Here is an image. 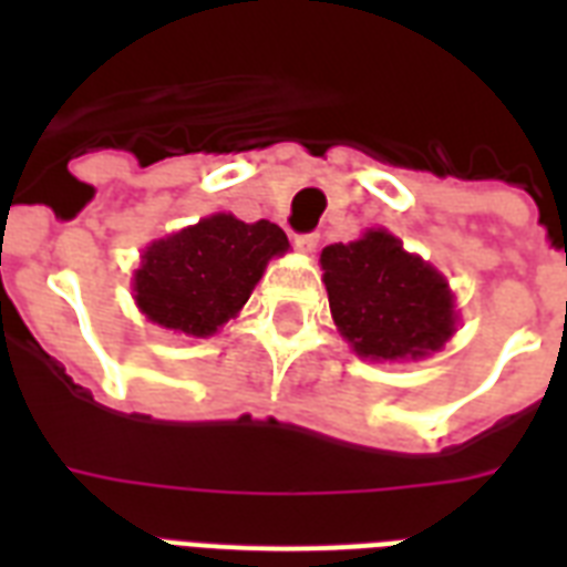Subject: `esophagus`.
I'll return each instance as SVG.
<instances>
[{"label": "esophagus", "mask_w": 567, "mask_h": 567, "mask_svg": "<svg viewBox=\"0 0 567 567\" xmlns=\"http://www.w3.org/2000/svg\"><path fill=\"white\" fill-rule=\"evenodd\" d=\"M320 235L318 231H302V235H293V244L302 249V252H311V249L318 247Z\"/></svg>", "instance_id": "obj_1"}]
</instances>
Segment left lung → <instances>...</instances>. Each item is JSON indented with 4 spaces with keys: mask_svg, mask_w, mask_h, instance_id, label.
I'll list each match as a JSON object with an SVG mask.
<instances>
[{
    "mask_svg": "<svg viewBox=\"0 0 567 567\" xmlns=\"http://www.w3.org/2000/svg\"><path fill=\"white\" fill-rule=\"evenodd\" d=\"M329 309L359 355L405 359L439 350L453 336L447 282L388 231L320 252Z\"/></svg>",
    "mask_w": 567,
    "mask_h": 567,
    "instance_id": "1",
    "label": "left lung"
}]
</instances>
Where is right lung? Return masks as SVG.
<instances>
[{
	"mask_svg": "<svg viewBox=\"0 0 567 567\" xmlns=\"http://www.w3.org/2000/svg\"><path fill=\"white\" fill-rule=\"evenodd\" d=\"M285 249L288 238L276 223L214 214L146 247L135 274V300L153 323L185 336H212L238 315L267 261Z\"/></svg>",
	"mask_w": 567,
	"mask_h": 567,
	"instance_id": "obj_1",
	"label": "right lung"
}]
</instances>
